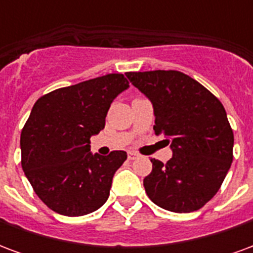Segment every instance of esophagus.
<instances>
[{
  "mask_svg": "<svg viewBox=\"0 0 253 253\" xmlns=\"http://www.w3.org/2000/svg\"><path fill=\"white\" fill-rule=\"evenodd\" d=\"M127 157H128V160H135L138 159V153H135V152H128Z\"/></svg>",
  "mask_w": 253,
  "mask_h": 253,
  "instance_id": "1",
  "label": "esophagus"
}]
</instances>
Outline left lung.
<instances>
[{"mask_svg":"<svg viewBox=\"0 0 253 253\" xmlns=\"http://www.w3.org/2000/svg\"><path fill=\"white\" fill-rule=\"evenodd\" d=\"M153 104V130L170 143L172 159H152L143 179L150 201L173 212L199 210L217 194L233 161V130L221 101L176 70L126 73Z\"/></svg>","mask_w":253,"mask_h":253,"instance_id":"1","label":"left lung"}]
</instances>
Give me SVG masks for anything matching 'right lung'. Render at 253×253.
I'll return each mask as SVG.
<instances>
[{
    "mask_svg": "<svg viewBox=\"0 0 253 253\" xmlns=\"http://www.w3.org/2000/svg\"><path fill=\"white\" fill-rule=\"evenodd\" d=\"M127 88V78L112 73L55 89L35 103L20 138L21 167L52 211L80 217L107 202L127 153L92 154L89 143L104 128L111 103Z\"/></svg>",
    "mask_w": 253,
    "mask_h": 253,
    "instance_id": "right-lung-1",
    "label": "right lung"
}]
</instances>
